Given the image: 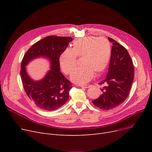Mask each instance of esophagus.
I'll return each mask as SVG.
<instances>
[{
    "label": "esophagus",
    "mask_w": 152,
    "mask_h": 152,
    "mask_svg": "<svg viewBox=\"0 0 152 152\" xmlns=\"http://www.w3.org/2000/svg\"><path fill=\"white\" fill-rule=\"evenodd\" d=\"M91 86L90 85H81L80 87H84V88H88V87H89Z\"/></svg>",
    "instance_id": "34e87169"
}]
</instances>
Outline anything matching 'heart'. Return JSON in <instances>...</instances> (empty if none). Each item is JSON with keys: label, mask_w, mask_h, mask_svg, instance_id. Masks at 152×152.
<instances>
[{"label": "heart", "mask_w": 152, "mask_h": 152, "mask_svg": "<svg viewBox=\"0 0 152 152\" xmlns=\"http://www.w3.org/2000/svg\"><path fill=\"white\" fill-rule=\"evenodd\" d=\"M111 45L103 37L94 36L77 38L73 41L71 49L64 50L59 57V64L64 73L69 75L76 65V58H81V66L71 73V80L83 84L89 82L94 75L102 73L110 61Z\"/></svg>", "instance_id": "1"}]
</instances>
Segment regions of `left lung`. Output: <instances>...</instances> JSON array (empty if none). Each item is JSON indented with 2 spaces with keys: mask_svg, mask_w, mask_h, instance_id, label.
Listing matches in <instances>:
<instances>
[{
  "mask_svg": "<svg viewBox=\"0 0 152 152\" xmlns=\"http://www.w3.org/2000/svg\"><path fill=\"white\" fill-rule=\"evenodd\" d=\"M108 39L113 44L110 66L106 78L99 83L105 86L101 89L100 97L92 102L104 110L113 109L124 102L129 95L134 75L132 61L126 48L114 39Z\"/></svg>",
  "mask_w": 152,
  "mask_h": 152,
  "instance_id": "left-lung-1",
  "label": "left lung"
}]
</instances>
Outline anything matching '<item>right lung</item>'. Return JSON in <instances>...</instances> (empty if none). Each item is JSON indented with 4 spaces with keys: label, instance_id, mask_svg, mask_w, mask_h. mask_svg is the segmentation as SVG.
Returning <instances> with one entry per match:
<instances>
[{
    "label": "right lung",
    "instance_id": "1",
    "mask_svg": "<svg viewBox=\"0 0 152 152\" xmlns=\"http://www.w3.org/2000/svg\"><path fill=\"white\" fill-rule=\"evenodd\" d=\"M72 41L70 37L47 36L34 44L24 55L20 71L23 88L29 99L40 109L55 110L69 99L71 83L60 71L59 57ZM40 56L50 59L51 69L42 80L34 82L27 75L25 66Z\"/></svg>",
    "mask_w": 152,
    "mask_h": 152
}]
</instances>
